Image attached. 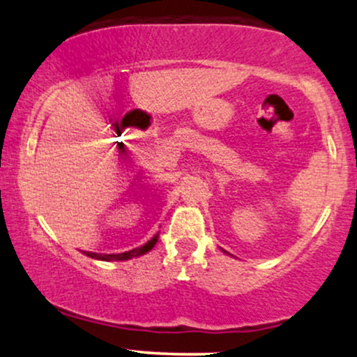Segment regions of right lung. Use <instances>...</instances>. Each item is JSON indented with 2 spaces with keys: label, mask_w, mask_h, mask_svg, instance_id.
I'll return each instance as SVG.
<instances>
[{
  "label": "right lung",
  "mask_w": 357,
  "mask_h": 357,
  "mask_svg": "<svg viewBox=\"0 0 357 357\" xmlns=\"http://www.w3.org/2000/svg\"><path fill=\"white\" fill-rule=\"evenodd\" d=\"M158 241V236H154L153 239H149L148 243L143 244L141 248H135L131 249V251H126V252H118V255H101V252H89V251H83L86 256L93 257V259H101V261H128L131 259V257H136V256H141L144 255V252L151 251L154 248V244Z\"/></svg>",
  "instance_id": "1"
}]
</instances>
